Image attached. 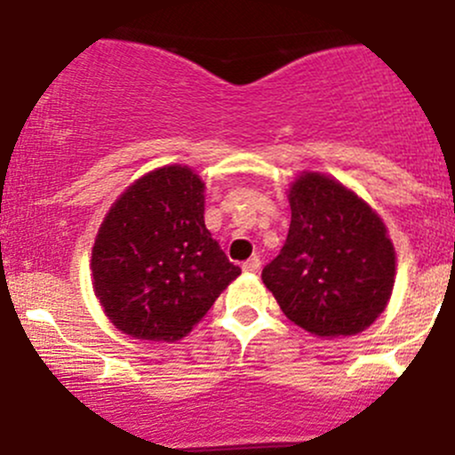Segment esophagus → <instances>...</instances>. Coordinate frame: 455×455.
Segmentation results:
<instances>
[{
    "label": "esophagus",
    "instance_id": "obj_1",
    "mask_svg": "<svg viewBox=\"0 0 455 455\" xmlns=\"http://www.w3.org/2000/svg\"><path fill=\"white\" fill-rule=\"evenodd\" d=\"M242 269L248 271V274H257V271L260 269V260H259L257 257L248 259V260H245V263L242 265Z\"/></svg>",
    "mask_w": 455,
    "mask_h": 455
}]
</instances>
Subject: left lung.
Masks as SVG:
<instances>
[{
  "label": "left lung",
  "instance_id": "left-lung-1",
  "mask_svg": "<svg viewBox=\"0 0 455 455\" xmlns=\"http://www.w3.org/2000/svg\"><path fill=\"white\" fill-rule=\"evenodd\" d=\"M291 227L265 265V286L282 312L321 338L353 336L387 306L394 243L379 213L340 181L304 173L291 186Z\"/></svg>",
  "mask_w": 455,
  "mask_h": 455
}]
</instances>
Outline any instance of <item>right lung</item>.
<instances>
[{"instance_id": "add662e5", "label": "right lung", "mask_w": 455, "mask_h": 455, "mask_svg": "<svg viewBox=\"0 0 455 455\" xmlns=\"http://www.w3.org/2000/svg\"><path fill=\"white\" fill-rule=\"evenodd\" d=\"M203 213L205 184L181 164L143 175L113 203L92 250V280L115 327L180 340L242 274Z\"/></svg>"}]
</instances>
